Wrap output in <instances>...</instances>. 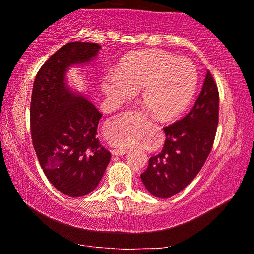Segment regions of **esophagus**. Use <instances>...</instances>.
<instances>
[{
  "label": "esophagus",
  "mask_w": 254,
  "mask_h": 254,
  "mask_svg": "<svg viewBox=\"0 0 254 254\" xmlns=\"http://www.w3.org/2000/svg\"><path fill=\"white\" fill-rule=\"evenodd\" d=\"M143 121H145V118H143ZM126 149H124V148H114V149H112V150H111V152H112V155H116V156H121V155H124V154H126Z\"/></svg>",
  "instance_id": "34e87169"
}]
</instances>
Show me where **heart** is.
<instances>
[{"instance_id": "heart-1", "label": "heart", "mask_w": 254, "mask_h": 254, "mask_svg": "<svg viewBox=\"0 0 254 254\" xmlns=\"http://www.w3.org/2000/svg\"><path fill=\"white\" fill-rule=\"evenodd\" d=\"M196 85L197 71L192 61L161 51L130 55L117 72L102 78L103 91L113 103L124 102L131 92L142 90L143 106L161 119L182 113L192 100ZM113 142L120 147L131 143L129 135L121 129L116 131Z\"/></svg>"}]
</instances>
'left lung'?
<instances>
[{
	"mask_svg": "<svg viewBox=\"0 0 254 254\" xmlns=\"http://www.w3.org/2000/svg\"><path fill=\"white\" fill-rule=\"evenodd\" d=\"M218 105L217 86L208 70L192 110L182 120L164 128L163 150L150 157L147 170L141 175L151 195L168 199L195 178L213 147Z\"/></svg>",
	"mask_w": 254,
	"mask_h": 254,
	"instance_id": "8db88e82",
	"label": "left lung"
}]
</instances>
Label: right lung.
Returning <instances> with one entry per match:
<instances>
[{
  "label": "right lung",
  "instance_id": "right-lung-1",
  "mask_svg": "<svg viewBox=\"0 0 254 254\" xmlns=\"http://www.w3.org/2000/svg\"><path fill=\"white\" fill-rule=\"evenodd\" d=\"M100 48L93 43L65 44L45 62L33 83L30 109L33 148L52 185L71 197L92 192L111 159L110 151L97 137L102 113L65 81L71 65L95 60Z\"/></svg>",
  "mask_w": 254,
  "mask_h": 254
}]
</instances>
